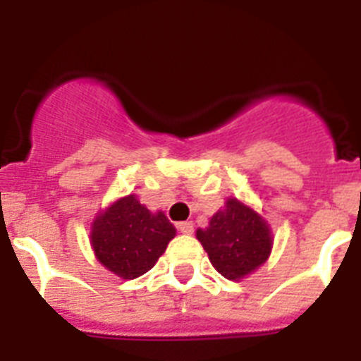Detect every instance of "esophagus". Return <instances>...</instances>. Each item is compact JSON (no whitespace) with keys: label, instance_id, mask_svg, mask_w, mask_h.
I'll return each instance as SVG.
<instances>
[{"label":"esophagus","instance_id":"1","mask_svg":"<svg viewBox=\"0 0 361 361\" xmlns=\"http://www.w3.org/2000/svg\"><path fill=\"white\" fill-rule=\"evenodd\" d=\"M177 229L183 233V235H191V233H193V224H191V222H178Z\"/></svg>","mask_w":361,"mask_h":361}]
</instances>
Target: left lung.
<instances>
[{
  "label": "left lung",
  "mask_w": 361,
  "mask_h": 361,
  "mask_svg": "<svg viewBox=\"0 0 361 361\" xmlns=\"http://www.w3.org/2000/svg\"><path fill=\"white\" fill-rule=\"evenodd\" d=\"M195 235L212 266L233 282L266 264L273 250L267 220L235 197H229L224 208L209 219L208 228H199Z\"/></svg>",
  "instance_id": "1"
}]
</instances>
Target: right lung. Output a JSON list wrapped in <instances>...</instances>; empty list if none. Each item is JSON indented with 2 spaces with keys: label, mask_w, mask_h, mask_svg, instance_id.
<instances>
[{
  "label": "right lung",
  "mask_w": 361,
  "mask_h": 361,
  "mask_svg": "<svg viewBox=\"0 0 361 361\" xmlns=\"http://www.w3.org/2000/svg\"><path fill=\"white\" fill-rule=\"evenodd\" d=\"M175 235L177 229L164 213H152L135 195H126L95 215L90 244L108 271L133 280L157 264Z\"/></svg>",
  "instance_id": "add662e5"
}]
</instances>
